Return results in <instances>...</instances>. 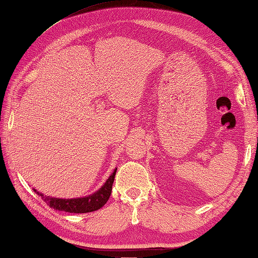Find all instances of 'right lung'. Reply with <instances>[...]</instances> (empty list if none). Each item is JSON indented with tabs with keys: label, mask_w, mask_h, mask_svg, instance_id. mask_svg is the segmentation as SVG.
<instances>
[{
	"label": "right lung",
	"mask_w": 258,
	"mask_h": 258,
	"mask_svg": "<svg viewBox=\"0 0 258 258\" xmlns=\"http://www.w3.org/2000/svg\"><path fill=\"white\" fill-rule=\"evenodd\" d=\"M117 168L114 170L113 174L109 176L108 179L105 182V185L101 188L96 191L95 194L87 198L81 199H71V200H63V199H54L48 198V196H44L43 194L36 191L37 194L41 196L46 203H47L50 208L58 211H64V212L70 213H88L92 212V211L99 210L100 208L104 207L107 203L109 196L111 194V187L114 184L115 175H116Z\"/></svg>",
	"instance_id": "right-lung-1"
}]
</instances>
